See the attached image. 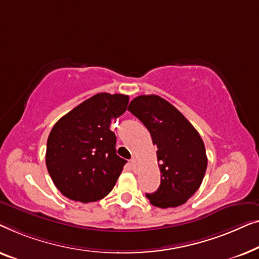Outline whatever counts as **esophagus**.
Segmentation results:
<instances>
[{
    "mask_svg": "<svg viewBox=\"0 0 259 259\" xmlns=\"http://www.w3.org/2000/svg\"><path fill=\"white\" fill-rule=\"evenodd\" d=\"M130 166H131V169H133L134 171H136V169H137V161H136V158H133L130 161Z\"/></svg>",
    "mask_w": 259,
    "mask_h": 259,
    "instance_id": "obj_1",
    "label": "esophagus"
}]
</instances>
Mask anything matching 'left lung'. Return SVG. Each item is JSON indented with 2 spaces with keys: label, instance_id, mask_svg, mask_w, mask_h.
Segmentation results:
<instances>
[{
  "label": "left lung",
  "instance_id": "obj_1",
  "mask_svg": "<svg viewBox=\"0 0 259 259\" xmlns=\"http://www.w3.org/2000/svg\"><path fill=\"white\" fill-rule=\"evenodd\" d=\"M128 110L143 123L157 147L161 185L147 194L152 205L166 209L184 204L198 190L205 175V147L194 125L164 98L142 95Z\"/></svg>",
  "mask_w": 259,
  "mask_h": 259
}]
</instances>
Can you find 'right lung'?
Masks as SVG:
<instances>
[{"mask_svg": "<svg viewBox=\"0 0 259 259\" xmlns=\"http://www.w3.org/2000/svg\"><path fill=\"white\" fill-rule=\"evenodd\" d=\"M129 96L101 93L58 119L47 142L46 164L65 197L89 203L104 198L126 163L116 154L112 118L126 110Z\"/></svg>", "mask_w": 259, "mask_h": 259, "instance_id": "add662e5", "label": "right lung"}]
</instances>
